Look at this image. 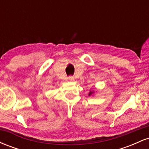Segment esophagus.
Here are the masks:
<instances>
[{
  "mask_svg": "<svg viewBox=\"0 0 149 149\" xmlns=\"http://www.w3.org/2000/svg\"><path fill=\"white\" fill-rule=\"evenodd\" d=\"M68 80H69V81H73V80H74V78H73V76H69V78H68Z\"/></svg>",
  "mask_w": 149,
  "mask_h": 149,
  "instance_id": "obj_1",
  "label": "esophagus"
}]
</instances>
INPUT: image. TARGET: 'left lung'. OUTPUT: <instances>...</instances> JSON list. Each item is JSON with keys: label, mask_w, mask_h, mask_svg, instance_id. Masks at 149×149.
Wrapping results in <instances>:
<instances>
[{"label": "left lung", "mask_w": 149, "mask_h": 149, "mask_svg": "<svg viewBox=\"0 0 149 149\" xmlns=\"http://www.w3.org/2000/svg\"><path fill=\"white\" fill-rule=\"evenodd\" d=\"M95 90H91L90 91V92H89V94H88V95L89 96H93L94 95H95Z\"/></svg>", "instance_id": "1"}]
</instances>
